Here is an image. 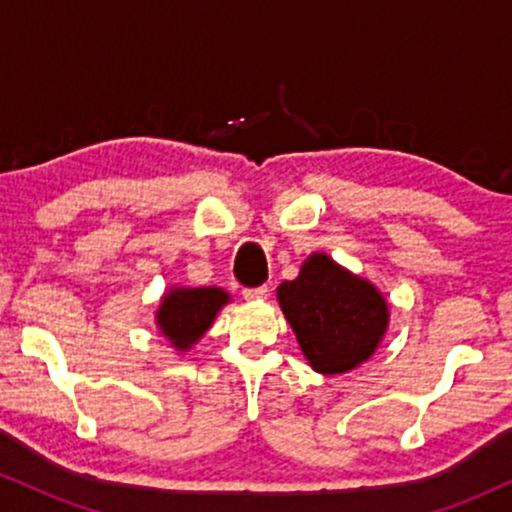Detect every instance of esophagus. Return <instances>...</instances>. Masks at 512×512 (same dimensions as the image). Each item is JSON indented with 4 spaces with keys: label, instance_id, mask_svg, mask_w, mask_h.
Masks as SVG:
<instances>
[{
    "label": "esophagus",
    "instance_id": "obj_1",
    "mask_svg": "<svg viewBox=\"0 0 512 512\" xmlns=\"http://www.w3.org/2000/svg\"><path fill=\"white\" fill-rule=\"evenodd\" d=\"M269 296V286H255V289H243L245 301H264Z\"/></svg>",
    "mask_w": 512,
    "mask_h": 512
}]
</instances>
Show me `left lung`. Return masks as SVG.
I'll use <instances>...</instances> for the list:
<instances>
[{
  "label": "left lung",
  "mask_w": 512,
  "mask_h": 512,
  "mask_svg": "<svg viewBox=\"0 0 512 512\" xmlns=\"http://www.w3.org/2000/svg\"><path fill=\"white\" fill-rule=\"evenodd\" d=\"M276 296L317 373L334 375L356 368L385 334V298L327 255L308 257L298 279L284 281Z\"/></svg>",
  "instance_id": "left-lung-1"
}]
</instances>
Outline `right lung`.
Returning <instances> with one entry per match:
<instances>
[{"mask_svg":"<svg viewBox=\"0 0 512 512\" xmlns=\"http://www.w3.org/2000/svg\"><path fill=\"white\" fill-rule=\"evenodd\" d=\"M228 293L221 289H173L158 308V327L175 349L185 351L209 330Z\"/></svg>","mask_w":512,"mask_h":512,"instance_id":"obj_1","label":"right lung"}]
</instances>
